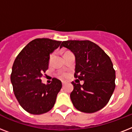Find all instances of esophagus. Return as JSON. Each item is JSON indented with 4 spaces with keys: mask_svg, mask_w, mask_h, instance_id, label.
<instances>
[{
    "mask_svg": "<svg viewBox=\"0 0 132 132\" xmlns=\"http://www.w3.org/2000/svg\"><path fill=\"white\" fill-rule=\"evenodd\" d=\"M65 84H66V82H64V81H62V86H64V85H65Z\"/></svg>",
    "mask_w": 132,
    "mask_h": 132,
    "instance_id": "34e87169",
    "label": "esophagus"
}]
</instances>
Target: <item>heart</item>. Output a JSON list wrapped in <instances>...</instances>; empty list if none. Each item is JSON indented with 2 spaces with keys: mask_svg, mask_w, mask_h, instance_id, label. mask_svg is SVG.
Instances as JSON below:
<instances>
[{
  "mask_svg": "<svg viewBox=\"0 0 132 132\" xmlns=\"http://www.w3.org/2000/svg\"><path fill=\"white\" fill-rule=\"evenodd\" d=\"M68 51L65 52V53H64V54H66V53H68ZM53 54H51V56H50V60L52 59V57H53ZM60 77H61L62 78H66V77H67V75H66V73H62V74L60 75Z\"/></svg>",
  "mask_w": 132,
  "mask_h": 132,
  "instance_id": "b5f03b06",
  "label": "heart"
}]
</instances>
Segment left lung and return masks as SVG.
<instances>
[{"mask_svg": "<svg viewBox=\"0 0 132 132\" xmlns=\"http://www.w3.org/2000/svg\"><path fill=\"white\" fill-rule=\"evenodd\" d=\"M67 48L75 55L74 77L84 84L72 81L70 99L80 112L94 113L104 108L115 89V70L110 58L97 44L90 40H68L60 48Z\"/></svg>", "mask_w": 132, "mask_h": 132, "instance_id": "1", "label": "left lung"}]
</instances>
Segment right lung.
<instances>
[{
    "mask_svg": "<svg viewBox=\"0 0 132 132\" xmlns=\"http://www.w3.org/2000/svg\"><path fill=\"white\" fill-rule=\"evenodd\" d=\"M61 42L48 38L35 39L20 52L13 62L11 81L14 95L30 114H44L55 105L62 86L61 81L53 78L50 84L45 85L41 78L48 68L50 54Z\"/></svg>",
    "mask_w": 132,
    "mask_h": 132,
    "instance_id": "1",
    "label": "right lung"
}]
</instances>
